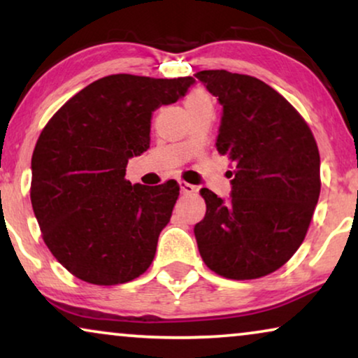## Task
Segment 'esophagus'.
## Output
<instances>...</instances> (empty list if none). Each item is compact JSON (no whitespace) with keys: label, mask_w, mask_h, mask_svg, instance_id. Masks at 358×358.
Returning <instances> with one entry per match:
<instances>
[{"label":"esophagus","mask_w":358,"mask_h":358,"mask_svg":"<svg viewBox=\"0 0 358 358\" xmlns=\"http://www.w3.org/2000/svg\"><path fill=\"white\" fill-rule=\"evenodd\" d=\"M179 187H180V192H182V194L197 192V187H195V185H192V184L185 182V180H179Z\"/></svg>","instance_id":"1"}]
</instances>
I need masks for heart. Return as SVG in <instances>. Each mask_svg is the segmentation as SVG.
<instances>
[{"label": "heart", "instance_id": "b5f03b06", "mask_svg": "<svg viewBox=\"0 0 358 358\" xmlns=\"http://www.w3.org/2000/svg\"><path fill=\"white\" fill-rule=\"evenodd\" d=\"M200 104H212V99H210V96L203 90H192L185 97V109Z\"/></svg>", "mask_w": 358, "mask_h": 358}]
</instances>
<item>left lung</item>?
I'll list each match as a JSON object with an SVG mask.
<instances>
[{"instance_id":"obj_1","label":"left lung","mask_w":358,"mask_h":358,"mask_svg":"<svg viewBox=\"0 0 358 358\" xmlns=\"http://www.w3.org/2000/svg\"><path fill=\"white\" fill-rule=\"evenodd\" d=\"M223 106L220 155L234 166L231 197L200 195L207 212L194 233L210 271L251 280L280 268L301 246L320 199V151L295 107L254 76L194 75Z\"/></svg>"}]
</instances>
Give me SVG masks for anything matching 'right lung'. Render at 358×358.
<instances>
[{"label": "right lung", "mask_w": 358, "mask_h": 358, "mask_svg": "<svg viewBox=\"0 0 358 358\" xmlns=\"http://www.w3.org/2000/svg\"><path fill=\"white\" fill-rule=\"evenodd\" d=\"M194 83L190 76L101 78L43 127L32 155L31 202L47 248L75 277L119 285L151 266L179 184L131 185L125 168L150 148L153 112Z\"/></svg>", "instance_id": "add662e5"}]
</instances>
